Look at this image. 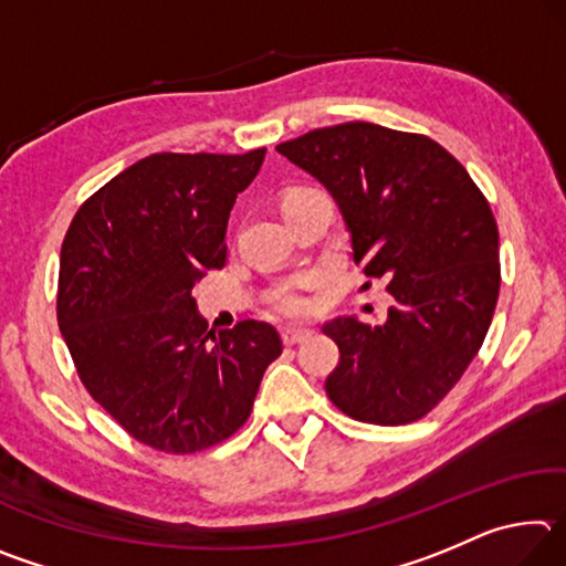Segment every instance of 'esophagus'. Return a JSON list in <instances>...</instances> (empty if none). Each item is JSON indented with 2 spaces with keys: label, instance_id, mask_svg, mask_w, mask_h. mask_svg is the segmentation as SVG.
Returning a JSON list of instances; mask_svg holds the SVG:
<instances>
[{
  "label": "esophagus",
  "instance_id": "34e87169",
  "mask_svg": "<svg viewBox=\"0 0 566 566\" xmlns=\"http://www.w3.org/2000/svg\"><path fill=\"white\" fill-rule=\"evenodd\" d=\"M312 337V332L310 329H296V327H286L284 332H282V339H284V344L286 347H294V344H302V342H306Z\"/></svg>",
  "mask_w": 566,
  "mask_h": 566
}]
</instances>
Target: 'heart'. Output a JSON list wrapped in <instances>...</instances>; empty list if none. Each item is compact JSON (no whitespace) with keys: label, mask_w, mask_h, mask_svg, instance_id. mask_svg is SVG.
<instances>
[{"label":"heart","mask_w":566,"mask_h":566,"mask_svg":"<svg viewBox=\"0 0 566 566\" xmlns=\"http://www.w3.org/2000/svg\"><path fill=\"white\" fill-rule=\"evenodd\" d=\"M292 191H296V189H292ZM310 282L312 280H290V282L276 284L270 292V296H266V304H270V310L274 314H280V317H286V319L310 317V314L314 312L312 296L306 294V286H310Z\"/></svg>","instance_id":"obj_1"}]
</instances>
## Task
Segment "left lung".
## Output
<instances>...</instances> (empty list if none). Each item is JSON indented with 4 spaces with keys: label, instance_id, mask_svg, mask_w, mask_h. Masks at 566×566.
<instances>
[{
    "label": "left lung",
    "instance_id": "1",
    "mask_svg": "<svg viewBox=\"0 0 566 566\" xmlns=\"http://www.w3.org/2000/svg\"><path fill=\"white\" fill-rule=\"evenodd\" d=\"M276 151L332 191L354 264L369 280H387L397 300L381 327L352 317L324 324L339 347L327 397L367 424L427 417L482 349L500 300V229L490 202L424 134L347 122Z\"/></svg>",
    "mask_w": 566,
    "mask_h": 566
}]
</instances>
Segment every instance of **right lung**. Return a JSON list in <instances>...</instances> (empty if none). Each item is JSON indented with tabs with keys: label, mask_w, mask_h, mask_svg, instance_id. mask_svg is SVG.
Returning <instances> with one entry per match:
<instances>
[{
	"label": "right lung",
	"mask_w": 566,
	"mask_h": 566,
	"mask_svg": "<svg viewBox=\"0 0 566 566\" xmlns=\"http://www.w3.org/2000/svg\"><path fill=\"white\" fill-rule=\"evenodd\" d=\"M266 149L139 159L66 229L56 322L84 389L137 442L197 454L252 415L282 354L272 324L207 329L191 286L227 262V219Z\"/></svg>",
	"instance_id": "right-lung-1"
}]
</instances>
